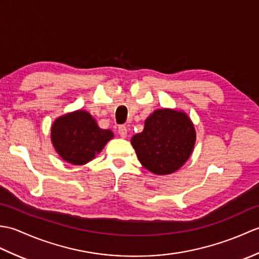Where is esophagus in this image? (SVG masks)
<instances>
[{
    "mask_svg": "<svg viewBox=\"0 0 259 259\" xmlns=\"http://www.w3.org/2000/svg\"><path fill=\"white\" fill-rule=\"evenodd\" d=\"M118 134L120 135V137L125 138L126 135H128V129H126V126L125 125H120L118 128Z\"/></svg>",
    "mask_w": 259,
    "mask_h": 259,
    "instance_id": "obj_1",
    "label": "esophagus"
}]
</instances>
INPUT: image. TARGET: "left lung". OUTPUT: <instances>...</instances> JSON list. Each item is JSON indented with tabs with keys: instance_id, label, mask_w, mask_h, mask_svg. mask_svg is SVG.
Here are the masks:
<instances>
[{
	"instance_id": "obj_1",
	"label": "left lung",
	"mask_w": 259,
	"mask_h": 259,
	"mask_svg": "<svg viewBox=\"0 0 259 259\" xmlns=\"http://www.w3.org/2000/svg\"><path fill=\"white\" fill-rule=\"evenodd\" d=\"M196 131L183 111L158 109L145 121L144 131L131 138L140 163L156 175H170L188 160Z\"/></svg>"
}]
</instances>
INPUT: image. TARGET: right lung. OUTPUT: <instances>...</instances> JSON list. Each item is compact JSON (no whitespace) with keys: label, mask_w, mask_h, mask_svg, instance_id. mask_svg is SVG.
I'll return each mask as SVG.
<instances>
[{"label":"right lung","mask_w":259,"mask_h":259,"mask_svg":"<svg viewBox=\"0 0 259 259\" xmlns=\"http://www.w3.org/2000/svg\"><path fill=\"white\" fill-rule=\"evenodd\" d=\"M112 138L111 130L99 128L95 118L83 110L58 118L51 128L54 149L63 160L76 166L92 160Z\"/></svg>","instance_id":"obj_1"}]
</instances>
